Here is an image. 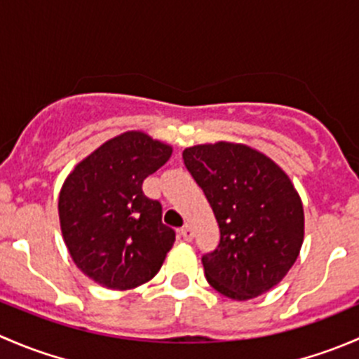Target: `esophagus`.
<instances>
[{"label": "esophagus", "mask_w": 359, "mask_h": 359, "mask_svg": "<svg viewBox=\"0 0 359 359\" xmlns=\"http://www.w3.org/2000/svg\"><path fill=\"white\" fill-rule=\"evenodd\" d=\"M180 236H182L186 241H191L194 238V233L189 226H184L182 229H180Z\"/></svg>", "instance_id": "esophagus-1"}]
</instances>
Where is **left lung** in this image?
I'll return each mask as SVG.
<instances>
[{"label": "left lung", "mask_w": 359, "mask_h": 359, "mask_svg": "<svg viewBox=\"0 0 359 359\" xmlns=\"http://www.w3.org/2000/svg\"><path fill=\"white\" fill-rule=\"evenodd\" d=\"M182 158L220 229L219 247L201 259L206 281L233 300L269 292L304 241V206L290 177L247 144H200Z\"/></svg>", "instance_id": "8db88e82"}]
</instances>
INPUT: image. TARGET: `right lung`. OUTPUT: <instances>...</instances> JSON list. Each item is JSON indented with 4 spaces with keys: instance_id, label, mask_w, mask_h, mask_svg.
<instances>
[{
    "instance_id": "right-lung-1",
    "label": "right lung",
    "mask_w": 359,
    "mask_h": 359,
    "mask_svg": "<svg viewBox=\"0 0 359 359\" xmlns=\"http://www.w3.org/2000/svg\"><path fill=\"white\" fill-rule=\"evenodd\" d=\"M170 156L172 146L130 130L97 147L64 180V243L95 283L132 290L161 269L175 233L161 222V205L142 193V182Z\"/></svg>"
}]
</instances>
